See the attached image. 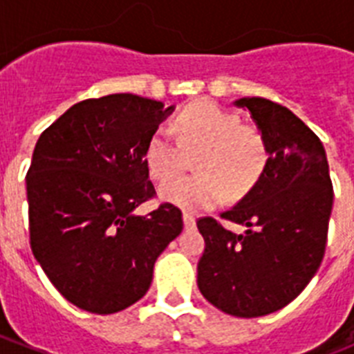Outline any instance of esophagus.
<instances>
[{"instance_id":"esophagus-1","label":"esophagus","mask_w":354,"mask_h":354,"mask_svg":"<svg viewBox=\"0 0 354 354\" xmlns=\"http://www.w3.org/2000/svg\"><path fill=\"white\" fill-rule=\"evenodd\" d=\"M183 220H184V228H193V227H195V223H196L195 216L189 214V212H184Z\"/></svg>"}]
</instances>
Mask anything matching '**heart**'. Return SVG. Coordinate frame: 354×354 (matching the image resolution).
Masks as SVG:
<instances>
[{
    "label": "heart",
    "mask_w": 354,
    "mask_h": 354,
    "mask_svg": "<svg viewBox=\"0 0 354 354\" xmlns=\"http://www.w3.org/2000/svg\"><path fill=\"white\" fill-rule=\"evenodd\" d=\"M177 139L170 129L158 127L145 147V165L152 179L165 183L183 169L185 155L201 154L193 178L162 184L165 202L186 211H202L223 202L227 192L241 195L257 183L268 162L264 134L241 124L239 115L211 101L187 106L175 120ZM186 151L185 155L183 152Z\"/></svg>",
    "instance_id": "obj_1"
}]
</instances>
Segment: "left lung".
Returning a JSON list of instances; mask_svg holds the SVG:
<instances>
[{"instance_id":"1","label":"left lung","mask_w":354,"mask_h":354,"mask_svg":"<svg viewBox=\"0 0 354 354\" xmlns=\"http://www.w3.org/2000/svg\"><path fill=\"white\" fill-rule=\"evenodd\" d=\"M268 143L259 180L223 220L245 225L234 234L205 216L196 221L205 250L200 292L221 312L261 317L289 305L324 257L333 186L321 140L296 115L262 97H243Z\"/></svg>"}]
</instances>
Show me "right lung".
I'll return each mask as SVG.
<instances>
[{"label": "right lung", "mask_w": 354, "mask_h": 354, "mask_svg": "<svg viewBox=\"0 0 354 354\" xmlns=\"http://www.w3.org/2000/svg\"><path fill=\"white\" fill-rule=\"evenodd\" d=\"M174 106L133 93L86 99L40 134L26 175L30 245L72 305L115 314L145 296L183 212L154 198L145 147Z\"/></svg>", "instance_id": "1"}]
</instances>
